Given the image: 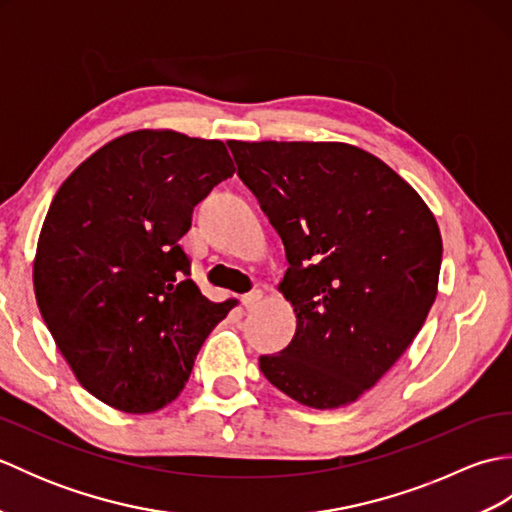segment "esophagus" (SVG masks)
Instances as JSON below:
<instances>
[{
  "instance_id": "esophagus-1",
  "label": "esophagus",
  "mask_w": 512,
  "mask_h": 512,
  "mask_svg": "<svg viewBox=\"0 0 512 512\" xmlns=\"http://www.w3.org/2000/svg\"><path fill=\"white\" fill-rule=\"evenodd\" d=\"M262 299V290H250V292H246V295H242V306L244 308H253L255 303Z\"/></svg>"
}]
</instances>
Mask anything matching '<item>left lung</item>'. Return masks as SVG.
Returning a JSON list of instances; mask_svg holds the SVG:
<instances>
[{"instance_id": "1", "label": "left lung", "mask_w": 512, "mask_h": 512, "mask_svg": "<svg viewBox=\"0 0 512 512\" xmlns=\"http://www.w3.org/2000/svg\"><path fill=\"white\" fill-rule=\"evenodd\" d=\"M286 248L297 332L259 369L292 400L336 409L374 387L438 295L436 217L394 169L345 143H228Z\"/></svg>"}]
</instances>
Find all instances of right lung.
<instances>
[{
  "label": "right lung",
  "instance_id": "right-lung-1",
  "mask_svg": "<svg viewBox=\"0 0 512 512\" xmlns=\"http://www.w3.org/2000/svg\"><path fill=\"white\" fill-rule=\"evenodd\" d=\"M235 173L222 140L125 134L61 184L41 226L35 295L76 380L127 413L158 411L187 385L231 301L191 281L180 237L193 206Z\"/></svg>",
  "mask_w": 512,
  "mask_h": 512
}]
</instances>
